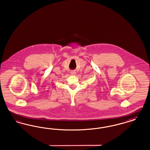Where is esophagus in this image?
<instances>
[{"instance_id":"34e87169","label":"esophagus","mask_w":150,"mask_h":150,"mask_svg":"<svg viewBox=\"0 0 150 150\" xmlns=\"http://www.w3.org/2000/svg\"><path fill=\"white\" fill-rule=\"evenodd\" d=\"M70 73H71V75H76V72L75 71H72Z\"/></svg>"}]
</instances>
